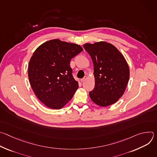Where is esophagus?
<instances>
[{"label":"esophagus","instance_id":"obj_1","mask_svg":"<svg viewBox=\"0 0 157 157\" xmlns=\"http://www.w3.org/2000/svg\"><path fill=\"white\" fill-rule=\"evenodd\" d=\"M86 78H87V77H86V76H85L84 78H82V79H81V82H84V81L86 79Z\"/></svg>","mask_w":157,"mask_h":157}]
</instances>
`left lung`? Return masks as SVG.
I'll list each match as a JSON object with an SVG mask.
<instances>
[{
  "instance_id": "1",
  "label": "left lung",
  "mask_w": 157,
  "mask_h": 157,
  "mask_svg": "<svg viewBox=\"0 0 157 157\" xmlns=\"http://www.w3.org/2000/svg\"><path fill=\"white\" fill-rule=\"evenodd\" d=\"M83 47L94 65L95 86L89 92L90 98L102 107L116 103L124 94L129 79L125 59L116 47L105 41L86 43Z\"/></svg>"
}]
</instances>
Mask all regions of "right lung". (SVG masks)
I'll return each mask as SVG.
<instances>
[{
  "label": "right lung",
  "mask_w": 157,
  "mask_h": 157,
  "mask_svg": "<svg viewBox=\"0 0 157 157\" xmlns=\"http://www.w3.org/2000/svg\"><path fill=\"white\" fill-rule=\"evenodd\" d=\"M82 50L78 44L54 39L33 53L29 64V81L36 97L48 107L60 109L73 97L79 86L70 63Z\"/></svg>",
  "instance_id": "1"
}]
</instances>
